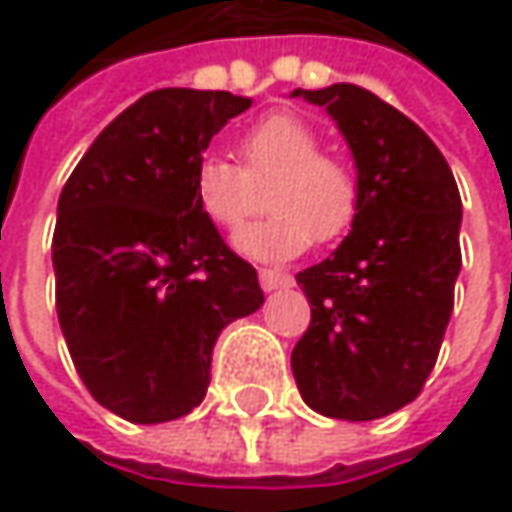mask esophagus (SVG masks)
Returning a JSON list of instances; mask_svg holds the SVG:
<instances>
[{
	"label": "esophagus",
	"instance_id": "1",
	"mask_svg": "<svg viewBox=\"0 0 512 512\" xmlns=\"http://www.w3.org/2000/svg\"><path fill=\"white\" fill-rule=\"evenodd\" d=\"M257 278H260V287H263V290L293 287V275H290V272H281V269H260Z\"/></svg>",
	"mask_w": 512,
	"mask_h": 512
}]
</instances>
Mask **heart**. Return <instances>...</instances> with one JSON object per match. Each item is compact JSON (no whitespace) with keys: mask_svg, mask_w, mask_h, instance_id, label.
Here are the masks:
<instances>
[{"mask_svg":"<svg viewBox=\"0 0 512 512\" xmlns=\"http://www.w3.org/2000/svg\"><path fill=\"white\" fill-rule=\"evenodd\" d=\"M320 136L290 112L260 118L240 139L243 168L219 154L198 159L192 192L201 213L222 231H240L257 210L266 186L272 216L237 237L243 255L287 260L311 240L332 243L347 234L358 210L356 174L338 156L320 154Z\"/></svg>","mask_w":512,"mask_h":512,"instance_id":"obj_1","label":"heart"}]
</instances>
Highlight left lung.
<instances>
[{
	"instance_id": "1",
	"label": "left lung",
	"mask_w": 512,
	"mask_h": 512,
	"mask_svg": "<svg viewBox=\"0 0 512 512\" xmlns=\"http://www.w3.org/2000/svg\"><path fill=\"white\" fill-rule=\"evenodd\" d=\"M293 97L332 115L358 168L350 237L296 275L311 326L293 347V376L326 418H385L421 394L439 358L462 266L460 189L433 139L367 88Z\"/></svg>"
}]
</instances>
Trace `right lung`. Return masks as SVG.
Instances as JSON below:
<instances>
[{
    "instance_id": "obj_1",
    "label": "right lung",
    "mask_w": 512,
    "mask_h": 512,
    "mask_svg": "<svg viewBox=\"0 0 512 512\" xmlns=\"http://www.w3.org/2000/svg\"><path fill=\"white\" fill-rule=\"evenodd\" d=\"M249 97L159 88L79 159L52 234L55 311L79 379L133 424L189 415L222 329L263 305L255 266L201 213L192 174Z\"/></svg>"
}]
</instances>
